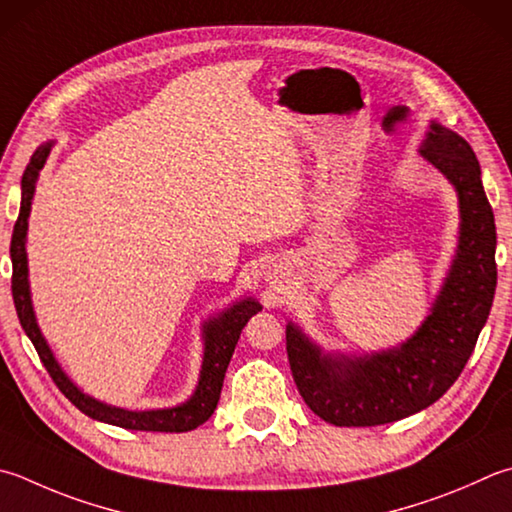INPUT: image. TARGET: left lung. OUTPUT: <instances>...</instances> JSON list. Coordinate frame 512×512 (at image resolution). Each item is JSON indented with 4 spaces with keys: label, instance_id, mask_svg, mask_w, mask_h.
<instances>
[{
    "label": "left lung",
    "instance_id": "left-lung-1",
    "mask_svg": "<svg viewBox=\"0 0 512 512\" xmlns=\"http://www.w3.org/2000/svg\"><path fill=\"white\" fill-rule=\"evenodd\" d=\"M419 153L459 196V245L437 301L421 327L392 350L332 356L287 323V359L296 388L314 414L332 426H383L435 403L475 350L497 287V229L470 144L430 124Z\"/></svg>",
    "mask_w": 512,
    "mask_h": 512
}]
</instances>
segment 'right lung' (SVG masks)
I'll return each mask as SVG.
<instances>
[{
    "instance_id": "1",
    "label": "right lung",
    "mask_w": 512,
    "mask_h": 512,
    "mask_svg": "<svg viewBox=\"0 0 512 512\" xmlns=\"http://www.w3.org/2000/svg\"><path fill=\"white\" fill-rule=\"evenodd\" d=\"M53 142L42 144L40 149L33 153L31 162L24 171L22 178V207H19V216L13 229L11 238V260H13V301L17 318L22 323L28 339L33 341L37 354L44 363V368L51 374L57 388L69 399L77 410H82L86 417L98 419L111 426L127 428V430H144V432H187L202 426L211 414H214L220 390H223L225 372L231 361V354L236 350V343L240 339V332L247 325L249 318L260 312V303L256 298H245L231 305L229 310L218 314L216 318L202 325V339H205V356H202V370L198 379V388L191 394V399L180 403L176 408H162V410H144L133 412L115 406H106V403L84 394L77 385L64 374L60 363L48 347L46 339L40 332L35 321L33 303H31V287H28V260H26V229H28V214H31V202L35 194V182L40 176V169L51 153Z\"/></svg>"
}]
</instances>
